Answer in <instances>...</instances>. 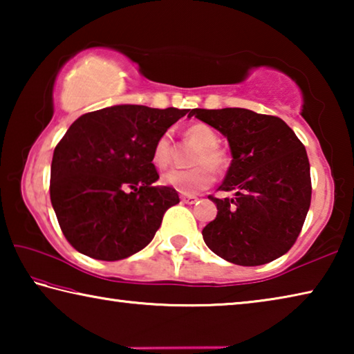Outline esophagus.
<instances>
[{
	"instance_id": "34e87169",
	"label": "esophagus",
	"mask_w": 354,
	"mask_h": 354,
	"mask_svg": "<svg viewBox=\"0 0 354 354\" xmlns=\"http://www.w3.org/2000/svg\"><path fill=\"white\" fill-rule=\"evenodd\" d=\"M181 200L183 203H185V205H194V203L198 201V198L194 195H181Z\"/></svg>"
}]
</instances>
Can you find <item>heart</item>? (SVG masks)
Returning <instances> with one entry per match:
<instances>
[{"instance_id": "1", "label": "heart", "mask_w": 354, "mask_h": 354, "mask_svg": "<svg viewBox=\"0 0 354 354\" xmlns=\"http://www.w3.org/2000/svg\"><path fill=\"white\" fill-rule=\"evenodd\" d=\"M184 139L196 148L192 158L189 170H170L162 175L164 185H169L184 195H194L207 189L214 183V170H221L226 165L227 156L220 147V136L212 127L196 122L184 129ZM171 162V136L160 134L151 147V164L156 169L162 170Z\"/></svg>"}]
</instances>
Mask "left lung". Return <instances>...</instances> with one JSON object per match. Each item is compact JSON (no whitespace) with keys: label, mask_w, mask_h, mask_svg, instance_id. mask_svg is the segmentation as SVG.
I'll return each mask as SVG.
<instances>
[{"label":"left lung","mask_w":354,"mask_h":354,"mask_svg":"<svg viewBox=\"0 0 354 354\" xmlns=\"http://www.w3.org/2000/svg\"><path fill=\"white\" fill-rule=\"evenodd\" d=\"M190 113L218 129L232 154L218 187L232 196L209 195L218 212L203 230L206 245L237 266L278 259L297 242L310 206L306 148L279 117L241 107Z\"/></svg>","instance_id":"left-lung-1"}]
</instances>
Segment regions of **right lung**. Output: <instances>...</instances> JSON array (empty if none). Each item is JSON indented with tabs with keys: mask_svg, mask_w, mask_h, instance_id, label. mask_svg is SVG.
Returning a JSON list of instances; mask_svg holds the SVG:
<instances>
[{
	"mask_svg": "<svg viewBox=\"0 0 354 354\" xmlns=\"http://www.w3.org/2000/svg\"><path fill=\"white\" fill-rule=\"evenodd\" d=\"M189 109L122 104L87 112L55 148L50 196L59 226L75 250L118 261L153 241L173 187L153 185L151 147Z\"/></svg>",
	"mask_w": 354,
	"mask_h": 354,
	"instance_id": "obj_1",
	"label": "right lung"
}]
</instances>
